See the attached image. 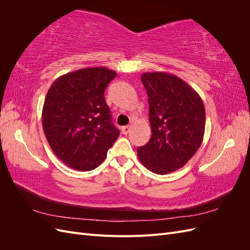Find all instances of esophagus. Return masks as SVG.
<instances>
[{
    "instance_id": "34e87169",
    "label": "esophagus",
    "mask_w": 250,
    "mask_h": 250,
    "mask_svg": "<svg viewBox=\"0 0 250 250\" xmlns=\"http://www.w3.org/2000/svg\"><path fill=\"white\" fill-rule=\"evenodd\" d=\"M130 131V126H124L122 127V132L123 134H128Z\"/></svg>"
}]
</instances>
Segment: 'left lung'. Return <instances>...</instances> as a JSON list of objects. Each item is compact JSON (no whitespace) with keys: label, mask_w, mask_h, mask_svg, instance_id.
<instances>
[{"label":"left lung","mask_w":250,"mask_h":250,"mask_svg":"<svg viewBox=\"0 0 250 250\" xmlns=\"http://www.w3.org/2000/svg\"><path fill=\"white\" fill-rule=\"evenodd\" d=\"M149 102L151 139L138 148V156L155 174L178 170L201 146L206 109L196 90L173 74L143 73Z\"/></svg>","instance_id":"8db88e82"}]
</instances>
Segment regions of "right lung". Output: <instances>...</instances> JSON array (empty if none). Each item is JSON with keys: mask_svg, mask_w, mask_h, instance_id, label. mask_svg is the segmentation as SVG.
Wrapping results in <instances>:
<instances>
[{"mask_svg": "<svg viewBox=\"0 0 250 250\" xmlns=\"http://www.w3.org/2000/svg\"><path fill=\"white\" fill-rule=\"evenodd\" d=\"M116 76L106 67H85L60 76L48 90L43 132L53 152L72 169H96L120 135L104 98Z\"/></svg>", "mask_w": 250, "mask_h": 250, "instance_id": "1", "label": "right lung"}]
</instances>
